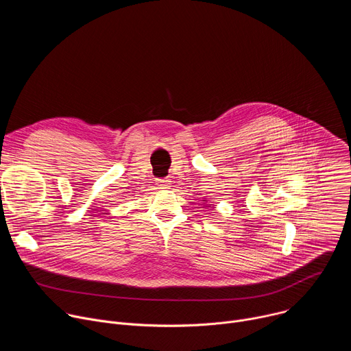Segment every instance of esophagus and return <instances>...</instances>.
Instances as JSON below:
<instances>
[{
    "label": "esophagus",
    "mask_w": 351,
    "mask_h": 351,
    "mask_svg": "<svg viewBox=\"0 0 351 351\" xmlns=\"http://www.w3.org/2000/svg\"><path fill=\"white\" fill-rule=\"evenodd\" d=\"M171 180L168 179V178H164V179H157V184L160 186V187H168L171 183H169Z\"/></svg>",
    "instance_id": "esophagus-1"
}]
</instances>
